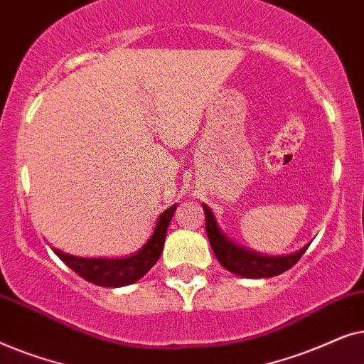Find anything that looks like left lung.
Returning a JSON list of instances; mask_svg holds the SVG:
<instances>
[{"label":"left lung","instance_id":"left-lung-1","mask_svg":"<svg viewBox=\"0 0 364 364\" xmlns=\"http://www.w3.org/2000/svg\"><path fill=\"white\" fill-rule=\"evenodd\" d=\"M203 212H205V228L207 237L210 242L212 250L215 253L217 260L225 270L235 273V275L245 277V278H270L277 277L280 273L290 270L295 263L300 260L303 253L306 252L308 245H305L301 250L291 255L283 257H270L262 255L253 250H248L245 247H240L232 238H228L225 233L220 230L218 223L215 220V215L208 208V205L202 203Z\"/></svg>","mask_w":364,"mask_h":364}]
</instances>
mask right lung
<instances>
[{
    "instance_id": "1",
    "label": "right lung",
    "mask_w": 364,
    "mask_h": 364,
    "mask_svg": "<svg viewBox=\"0 0 364 364\" xmlns=\"http://www.w3.org/2000/svg\"><path fill=\"white\" fill-rule=\"evenodd\" d=\"M176 208L177 203H173L166 212H162L146 245L137 253L126 258H82L69 255V253H64L58 248H53V250L73 272H76L79 277L94 283V285L106 288L132 285V283L141 280L157 263L162 253L164 242H166L167 227L172 220Z\"/></svg>"
}]
</instances>
